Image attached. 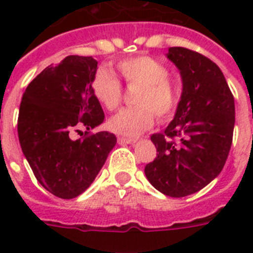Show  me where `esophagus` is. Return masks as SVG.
I'll list each match as a JSON object with an SVG mask.
<instances>
[{
    "label": "esophagus",
    "mask_w": 253,
    "mask_h": 253,
    "mask_svg": "<svg viewBox=\"0 0 253 253\" xmlns=\"http://www.w3.org/2000/svg\"><path fill=\"white\" fill-rule=\"evenodd\" d=\"M136 142V139L134 138H126V136H118L119 144H131V143Z\"/></svg>",
    "instance_id": "34e87169"
}]
</instances>
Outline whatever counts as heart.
<instances>
[{"label": "heart", "instance_id": "heart-1", "mask_svg": "<svg viewBox=\"0 0 253 253\" xmlns=\"http://www.w3.org/2000/svg\"><path fill=\"white\" fill-rule=\"evenodd\" d=\"M117 67L127 84L139 85V87L134 98L138 105L122 109L109 121V127L114 132L136 136L154 125L155 113L160 119H168L174 114L178 94L163 63L155 57L138 55L119 60ZM91 90L107 110H115L122 102V84L106 67H101L94 73Z\"/></svg>", "mask_w": 253, "mask_h": 253}]
</instances>
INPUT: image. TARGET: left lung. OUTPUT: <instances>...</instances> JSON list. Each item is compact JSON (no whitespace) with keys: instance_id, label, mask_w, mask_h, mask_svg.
Wrapping results in <instances>:
<instances>
[{"instance_id":"8db88e82","label":"left lung","mask_w":253,"mask_h":253,"mask_svg":"<svg viewBox=\"0 0 253 253\" xmlns=\"http://www.w3.org/2000/svg\"><path fill=\"white\" fill-rule=\"evenodd\" d=\"M180 69L182 94L164 132L151 136L156 158L144 168L154 188L180 198L210 184L223 169L235 125L234 95L219 67L202 53L170 47Z\"/></svg>"}]
</instances>
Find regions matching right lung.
I'll return each instance as SVG.
<instances>
[{
    "mask_svg": "<svg viewBox=\"0 0 253 253\" xmlns=\"http://www.w3.org/2000/svg\"><path fill=\"white\" fill-rule=\"evenodd\" d=\"M97 60L71 55L48 65L26 87L18 115L22 152L39 184L53 196L71 200L94 181L114 148V134L90 128L105 121L101 103L93 94L91 80ZM84 126V138L70 132Z\"/></svg>",
    "mask_w": 253,
    "mask_h": 253,
    "instance_id": "right-lung-1",
    "label": "right lung"
}]
</instances>
